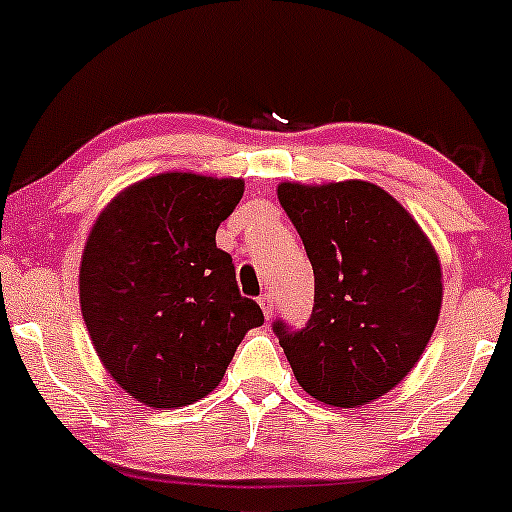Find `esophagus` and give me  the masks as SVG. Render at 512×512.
Instances as JSON below:
<instances>
[{"label":"esophagus","instance_id":"1","mask_svg":"<svg viewBox=\"0 0 512 512\" xmlns=\"http://www.w3.org/2000/svg\"><path fill=\"white\" fill-rule=\"evenodd\" d=\"M260 307H262V312H265V317L270 319L272 314H275V297H272L270 292L260 294Z\"/></svg>","mask_w":512,"mask_h":512}]
</instances>
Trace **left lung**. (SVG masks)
Here are the masks:
<instances>
[{"label":"left lung","instance_id":"1","mask_svg":"<svg viewBox=\"0 0 512 512\" xmlns=\"http://www.w3.org/2000/svg\"><path fill=\"white\" fill-rule=\"evenodd\" d=\"M282 208L314 270V307L302 329L272 332L299 386L339 409L394 389L426 349L441 312V265L418 223L364 180L282 183Z\"/></svg>","mask_w":512,"mask_h":512}]
</instances>
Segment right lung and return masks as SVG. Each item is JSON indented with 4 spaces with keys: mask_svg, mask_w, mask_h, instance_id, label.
<instances>
[{
    "mask_svg": "<svg viewBox=\"0 0 512 512\" xmlns=\"http://www.w3.org/2000/svg\"><path fill=\"white\" fill-rule=\"evenodd\" d=\"M242 190L235 178L153 175L111 200L86 240V329L108 374L141 404L175 409L208 396L247 329L265 322L215 245Z\"/></svg>",
    "mask_w": 512,
    "mask_h": 512,
    "instance_id": "1",
    "label": "right lung"
}]
</instances>
